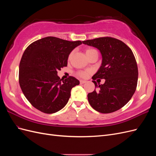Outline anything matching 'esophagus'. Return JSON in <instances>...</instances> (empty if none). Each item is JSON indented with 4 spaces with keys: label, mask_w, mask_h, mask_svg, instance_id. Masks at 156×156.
<instances>
[{
    "label": "esophagus",
    "mask_w": 156,
    "mask_h": 156,
    "mask_svg": "<svg viewBox=\"0 0 156 156\" xmlns=\"http://www.w3.org/2000/svg\"><path fill=\"white\" fill-rule=\"evenodd\" d=\"M86 83V81H84V80H81V81H80V84H84V83Z\"/></svg>",
    "instance_id": "esophagus-1"
}]
</instances>
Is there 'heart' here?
Wrapping results in <instances>:
<instances>
[{"label": "heart", "mask_w": 156, "mask_h": 156, "mask_svg": "<svg viewBox=\"0 0 156 156\" xmlns=\"http://www.w3.org/2000/svg\"><path fill=\"white\" fill-rule=\"evenodd\" d=\"M94 49H88L86 51V53H89V52H90L92 51H94ZM78 75H79L80 77H86L87 75V72H83V71H81V72H78Z\"/></svg>", "instance_id": "heart-1"}]
</instances>
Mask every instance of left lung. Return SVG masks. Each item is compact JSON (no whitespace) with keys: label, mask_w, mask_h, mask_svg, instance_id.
<instances>
[{"label":"left lung","mask_w":156,"mask_h":156,"mask_svg":"<svg viewBox=\"0 0 156 156\" xmlns=\"http://www.w3.org/2000/svg\"><path fill=\"white\" fill-rule=\"evenodd\" d=\"M83 44L97 48L102 56L101 66L92 79H105L99 86L92 81L99 88L88 94L90 105L101 113L119 110L131 100L137 85L138 68L133 52L123 41L111 37L83 41Z\"/></svg>","instance_id":"obj_1"}]
</instances>
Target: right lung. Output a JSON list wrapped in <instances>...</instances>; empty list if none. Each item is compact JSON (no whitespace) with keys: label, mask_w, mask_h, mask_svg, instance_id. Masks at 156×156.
<instances>
[{"label":"right lung","mask_w":156,"mask_h":156,"mask_svg":"<svg viewBox=\"0 0 156 156\" xmlns=\"http://www.w3.org/2000/svg\"><path fill=\"white\" fill-rule=\"evenodd\" d=\"M81 44V41L49 36L25 49L20 64L19 82L27 100L37 110L52 114L67 104L71 90L79 81L72 76L60 79L57 72L67 66L69 55Z\"/></svg>","instance_id":"1"}]
</instances>
